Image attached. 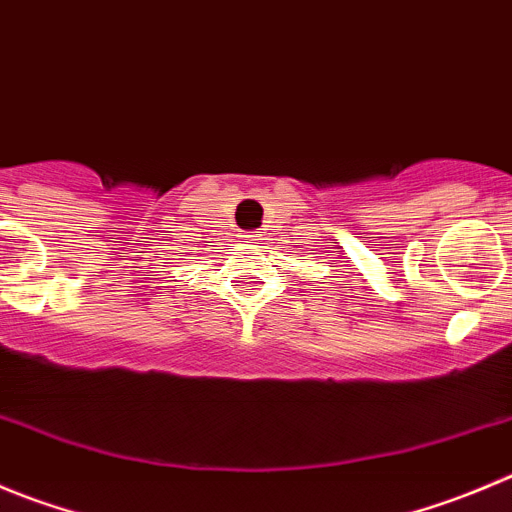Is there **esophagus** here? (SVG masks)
<instances>
[{"label": "esophagus", "instance_id": "esophagus-1", "mask_svg": "<svg viewBox=\"0 0 512 512\" xmlns=\"http://www.w3.org/2000/svg\"><path fill=\"white\" fill-rule=\"evenodd\" d=\"M248 238H251V241H256V236H248Z\"/></svg>", "mask_w": 512, "mask_h": 512}]
</instances>
